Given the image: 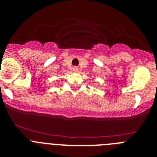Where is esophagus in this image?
<instances>
[{
  "instance_id": "esophagus-1",
  "label": "esophagus",
  "mask_w": 157,
  "mask_h": 157,
  "mask_svg": "<svg viewBox=\"0 0 157 157\" xmlns=\"http://www.w3.org/2000/svg\"><path fill=\"white\" fill-rule=\"evenodd\" d=\"M74 71H75V72H77V71H78V68H77V67H74Z\"/></svg>"
}]
</instances>
